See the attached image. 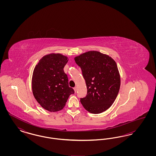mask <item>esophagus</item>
<instances>
[{
    "label": "esophagus",
    "mask_w": 156,
    "mask_h": 156,
    "mask_svg": "<svg viewBox=\"0 0 156 156\" xmlns=\"http://www.w3.org/2000/svg\"><path fill=\"white\" fill-rule=\"evenodd\" d=\"M74 89L75 92H76L77 91V88H76V87H75Z\"/></svg>",
    "instance_id": "34e87169"
}]
</instances>
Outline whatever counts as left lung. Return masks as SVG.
I'll return each instance as SVG.
<instances>
[{
  "instance_id": "left-lung-1",
  "label": "left lung",
  "mask_w": 156,
  "mask_h": 156,
  "mask_svg": "<svg viewBox=\"0 0 156 156\" xmlns=\"http://www.w3.org/2000/svg\"><path fill=\"white\" fill-rule=\"evenodd\" d=\"M81 67L87 95L80 101L90 113L98 114L112 106L119 93L120 76L116 62L108 55L90 51L75 57Z\"/></svg>"
}]
</instances>
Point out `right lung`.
Wrapping results in <instances>:
<instances>
[{"label": "right lung", "instance_id": "add662e5", "mask_svg": "<svg viewBox=\"0 0 156 156\" xmlns=\"http://www.w3.org/2000/svg\"><path fill=\"white\" fill-rule=\"evenodd\" d=\"M68 57L61 54H50L40 59L34 69L32 91L38 103L47 111L62 110L74 90L69 87L64 67Z\"/></svg>", "mask_w": 156, "mask_h": 156}]
</instances>
